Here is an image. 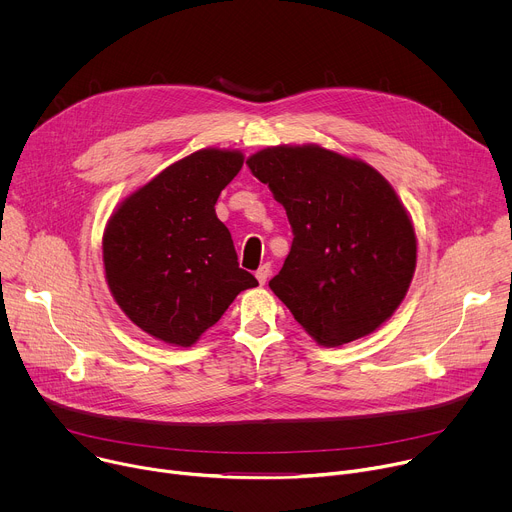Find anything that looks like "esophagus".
Segmentation results:
<instances>
[{
	"label": "esophagus",
	"mask_w": 512,
	"mask_h": 512,
	"mask_svg": "<svg viewBox=\"0 0 512 512\" xmlns=\"http://www.w3.org/2000/svg\"><path fill=\"white\" fill-rule=\"evenodd\" d=\"M269 273H271V265H269V263H265V265H261V267L255 271V277H257V281L263 285V283L267 281Z\"/></svg>",
	"instance_id": "1"
}]
</instances>
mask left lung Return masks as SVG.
Here are the masks:
<instances>
[{"mask_svg": "<svg viewBox=\"0 0 512 512\" xmlns=\"http://www.w3.org/2000/svg\"><path fill=\"white\" fill-rule=\"evenodd\" d=\"M285 208L294 233L273 294L320 346L381 328L417 263L411 216L367 162L308 145H275L247 160Z\"/></svg>", "mask_w": 512, "mask_h": 512, "instance_id": "1", "label": "left lung"}]
</instances>
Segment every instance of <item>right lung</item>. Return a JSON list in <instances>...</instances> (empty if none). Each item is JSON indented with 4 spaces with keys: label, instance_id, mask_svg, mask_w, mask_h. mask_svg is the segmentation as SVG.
<instances>
[{
    "label": "right lung",
    "instance_id": "add662e5",
    "mask_svg": "<svg viewBox=\"0 0 512 512\" xmlns=\"http://www.w3.org/2000/svg\"><path fill=\"white\" fill-rule=\"evenodd\" d=\"M239 150H198L131 192L103 233L111 296L145 334L192 346L243 289L259 285L239 267L214 204L243 168Z\"/></svg>",
    "mask_w": 512,
    "mask_h": 512
}]
</instances>
